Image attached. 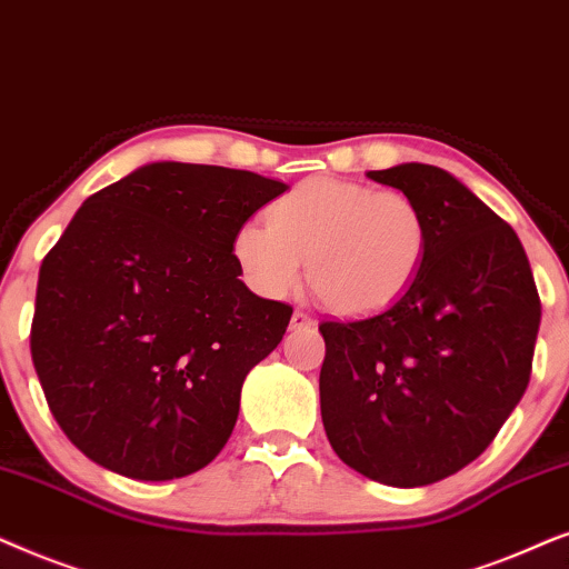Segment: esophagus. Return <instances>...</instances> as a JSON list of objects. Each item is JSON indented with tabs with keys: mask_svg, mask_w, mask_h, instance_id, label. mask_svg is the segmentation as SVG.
<instances>
[{
	"mask_svg": "<svg viewBox=\"0 0 569 569\" xmlns=\"http://www.w3.org/2000/svg\"><path fill=\"white\" fill-rule=\"evenodd\" d=\"M312 325H315L312 317H309L307 312H301V309H297V312L291 315V330H307V328H312Z\"/></svg>",
	"mask_w": 569,
	"mask_h": 569,
	"instance_id": "obj_1",
	"label": "esophagus"
}]
</instances>
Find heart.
Listing matches in <instances>:
<instances>
[{"mask_svg": "<svg viewBox=\"0 0 569 569\" xmlns=\"http://www.w3.org/2000/svg\"><path fill=\"white\" fill-rule=\"evenodd\" d=\"M429 252L421 208L398 189L307 179L241 223L231 241L239 276L264 299H283L305 276L340 315L390 309L419 278Z\"/></svg>", "mask_w": 569, "mask_h": 569, "instance_id": "heart-1", "label": "heart"}]
</instances>
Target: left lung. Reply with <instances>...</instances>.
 Instances as JSON below:
<instances>
[{"label": "left lung", "instance_id": "obj_1", "mask_svg": "<svg viewBox=\"0 0 569 569\" xmlns=\"http://www.w3.org/2000/svg\"><path fill=\"white\" fill-rule=\"evenodd\" d=\"M421 208L429 252L390 309L322 322L320 408L336 456L413 489L489 448L531 380L541 301L518 233L450 171H369Z\"/></svg>", "mask_w": 569, "mask_h": 569}]
</instances>
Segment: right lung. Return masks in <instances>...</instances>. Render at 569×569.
I'll return each instance as SVG.
<instances>
[{"mask_svg": "<svg viewBox=\"0 0 569 569\" xmlns=\"http://www.w3.org/2000/svg\"><path fill=\"white\" fill-rule=\"evenodd\" d=\"M286 189L156 161L82 202L43 257L30 328L43 396L82 456L169 481L223 450L249 369L293 312L241 283L231 241Z\"/></svg>", "mask_w": 569, "mask_h": 569, "instance_id": "add662e5", "label": "right lung"}]
</instances>
